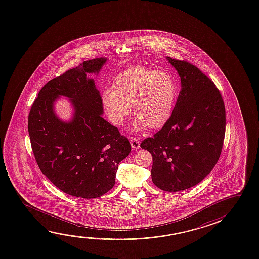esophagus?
<instances>
[{
  "label": "esophagus",
  "instance_id": "34e87169",
  "mask_svg": "<svg viewBox=\"0 0 259 259\" xmlns=\"http://www.w3.org/2000/svg\"><path fill=\"white\" fill-rule=\"evenodd\" d=\"M130 144L131 146L134 150H138L140 148V142L139 140L136 139V138H131L130 140Z\"/></svg>",
  "mask_w": 259,
  "mask_h": 259
}]
</instances>
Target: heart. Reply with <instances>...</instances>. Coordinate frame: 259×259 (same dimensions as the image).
I'll list each match as a JSON object with an SVG mask.
<instances>
[{"mask_svg": "<svg viewBox=\"0 0 259 259\" xmlns=\"http://www.w3.org/2000/svg\"><path fill=\"white\" fill-rule=\"evenodd\" d=\"M177 86L170 73L151 71L136 66L117 76L113 90L102 94V105L113 124L123 125L131 113V104L136 114L135 126L142 130L159 129L164 126L175 105Z\"/></svg>", "mask_w": 259, "mask_h": 259, "instance_id": "b5f03b06", "label": "heart"}]
</instances>
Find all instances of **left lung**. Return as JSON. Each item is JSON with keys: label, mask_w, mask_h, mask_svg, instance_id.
<instances>
[{"label": "left lung", "mask_w": 259, "mask_h": 259, "mask_svg": "<svg viewBox=\"0 0 259 259\" xmlns=\"http://www.w3.org/2000/svg\"><path fill=\"white\" fill-rule=\"evenodd\" d=\"M167 59L180 76L181 91L168 121L141 148L152 156L156 187L178 192L201 182L217 163L226 116L219 90L201 70L184 60Z\"/></svg>", "instance_id": "left-lung-1"}]
</instances>
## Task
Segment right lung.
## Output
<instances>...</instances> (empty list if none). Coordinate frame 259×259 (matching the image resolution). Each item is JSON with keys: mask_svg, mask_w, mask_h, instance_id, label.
<instances>
[{"mask_svg": "<svg viewBox=\"0 0 259 259\" xmlns=\"http://www.w3.org/2000/svg\"><path fill=\"white\" fill-rule=\"evenodd\" d=\"M106 58L84 61L40 90L28 115L32 151L40 170L60 190L76 197H100L115 185L118 164L130 151L129 140L102 117L100 91L88 73H99ZM64 95L75 114L59 120L53 103Z\"/></svg>", "mask_w": 259, "mask_h": 259, "instance_id": "add662e5", "label": "right lung"}]
</instances>
